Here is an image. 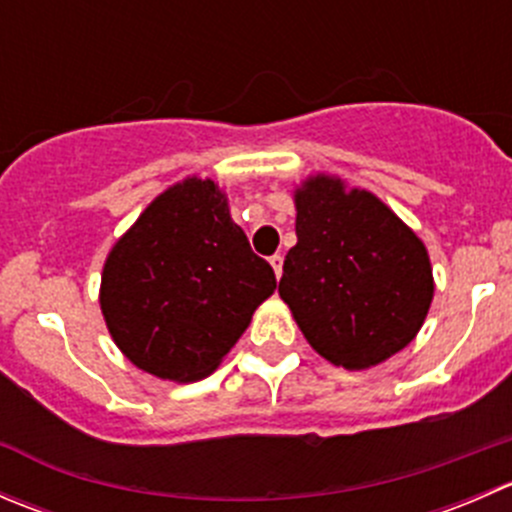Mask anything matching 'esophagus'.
<instances>
[{
    "label": "esophagus",
    "mask_w": 512,
    "mask_h": 512,
    "mask_svg": "<svg viewBox=\"0 0 512 512\" xmlns=\"http://www.w3.org/2000/svg\"><path fill=\"white\" fill-rule=\"evenodd\" d=\"M270 265H272V270H275L277 280H280V277H282V265H285V257H282V255H272L270 257Z\"/></svg>",
    "instance_id": "34e87169"
}]
</instances>
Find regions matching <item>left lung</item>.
I'll return each mask as SVG.
<instances>
[{
	"label": "left lung",
	"mask_w": 512,
	"mask_h": 512,
	"mask_svg": "<svg viewBox=\"0 0 512 512\" xmlns=\"http://www.w3.org/2000/svg\"><path fill=\"white\" fill-rule=\"evenodd\" d=\"M297 245L282 267L280 297L307 342L344 369H369L401 352L433 299L423 242L379 198L309 178L294 195Z\"/></svg>",
	"instance_id": "obj_1"
}]
</instances>
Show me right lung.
Here are the masks:
<instances>
[{
  "instance_id": "add662e5",
  "label": "right lung",
  "mask_w": 512,
  "mask_h": 512,
  "mask_svg": "<svg viewBox=\"0 0 512 512\" xmlns=\"http://www.w3.org/2000/svg\"><path fill=\"white\" fill-rule=\"evenodd\" d=\"M275 287V270L232 223L218 185L188 178L158 195L113 245L101 312L138 369L198 381L235 347Z\"/></svg>"
}]
</instances>
